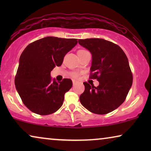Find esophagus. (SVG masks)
Returning <instances> with one entry per match:
<instances>
[{
	"label": "esophagus",
	"instance_id": "obj_1",
	"mask_svg": "<svg viewBox=\"0 0 151 151\" xmlns=\"http://www.w3.org/2000/svg\"><path fill=\"white\" fill-rule=\"evenodd\" d=\"M72 82H73V85H75V84H76L78 83V81H76V80H72Z\"/></svg>",
	"mask_w": 151,
	"mask_h": 151
}]
</instances>
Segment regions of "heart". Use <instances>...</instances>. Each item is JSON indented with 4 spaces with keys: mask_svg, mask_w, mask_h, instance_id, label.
<instances>
[{
    "mask_svg": "<svg viewBox=\"0 0 151 151\" xmlns=\"http://www.w3.org/2000/svg\"><path fill=\"white\" fill-rule=\"evenodd\" d=\"M85 51V50H80L78 51ZM72 76H73V77H74V78H77L78 76V74L77 73H72Z\"/></svg>",
    "mask_w": 151,
    "mask_h": 151,
    "instance_id": "heart-1",
    "label": "heart"
}]
</instances>
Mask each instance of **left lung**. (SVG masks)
<instances>
[{"label":"left lung","mask_w":151,"mask_h":151,"mask_svg":"<svg viewBox=\"0 0 151 151\" xmlns=\"http://www.w3.org/2000/svg\"><path fill=\"white\" fill-rule=\"evenodd\" d=\"M78 42L92 54L90 78L99 82L97 87L84 82L80 102L96 114L110 113L124 102L133 84L127 55L118 45L102 38L80 39Z\"/></svg>","instance_id":"8db88e82"}]
</instances>
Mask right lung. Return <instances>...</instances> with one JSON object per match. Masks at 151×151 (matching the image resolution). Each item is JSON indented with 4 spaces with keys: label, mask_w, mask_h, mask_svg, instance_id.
<instances>
[{
    "label": "right lung",
    "mask_w": 151,
    "mask_h": 151,
    "mask_svg": "<svg viewBox=\"0 0 151 151\" xmlns=\"http://www.w3.org/2000/svg\"><path fill=\"white\" fill-rule=\"evenodd\" d=\"M77 39L48 36L31 43L19 60L15 86L24 104L41 115L55 113L72 87L70 79L51 80V71L63 64L65 55L77 45Z\"/></svg>",
    "instance_id": "1"
}]
</instances>
